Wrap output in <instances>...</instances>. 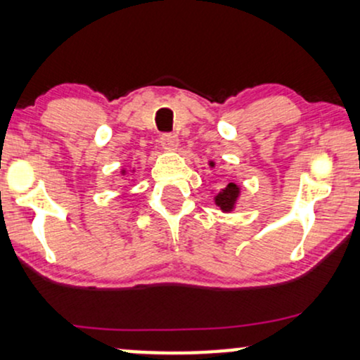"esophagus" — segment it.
Listing matches in <instances>:
<instances>
[{
    "label": "esophagus",
    "mask_w": 360,
    "mask_h": 360,
    "mask_svg": "<svg viewBox=\"0 0 360 360\" xmlns=\"http://www.w3.org/2000/svg\"><path fill=\"white\" fill-rule=\"evenodd\" d=\"M161 146L167 149V151H176L177 146H179V139H177L176 134L166 133L161 136Z\"/></svg>",
    "instance_id": "obj_1"
}]
</instances>
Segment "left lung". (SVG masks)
I'll return each instance as SVG.
<instances>
[{
    "label": "left lung",
    "mask_w": 360,
    "mask_h": 360,
    "mask_svg": "<svg viewBox=\"0 0 360 360\" xmlns=\"http://www.w3.org/2000/svg\"><path fill=\"white\" fill-rule=\"evenodd\" d=\"M239 198H240V186L236 183H229L226 184L219 193L214 194V202H216V206L219 207L222 212L229 214V212H234L236 204H238Z\"/></svg>",
    "instance_id": "8db88e82"
}]
</instances>
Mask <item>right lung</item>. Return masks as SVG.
<instances>
[{"instance_id": "add662e5", "label": "right lung", "mask_w": 360, "mask_h": 360, "mask_svg": "<svg viewBox=\"0 0 360 360\" xmlns=\"http://www.w3.org/2000/svg\"><path fill=\"white\" fill-rule=\"evenodd\" d=\"M131 172H134V169H133V171H131ZM121 174H122V176H124V174H127V171H126V169H121Z\"/></svg>"}]
</instances>
